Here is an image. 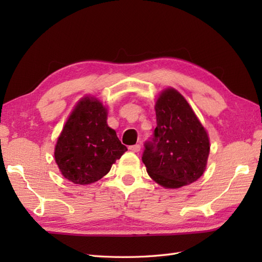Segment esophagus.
<instances>
[{
	"label": "esophagus",
	"instance_id": "34e87169",
	"mask_svg": "<svg viewBox=\"0 0 262 262\" xmlns=\"http://www.w3.org/2000/svg\"><path fill=\"white\" fill-rule=\"evenodd\" d=\"M128 149H129V151H132V152L137 153V152L141 151V145H140V144H135V145H132V146L128 147Z\"/></svg>",
	"mask_w": 262,
	"mask_h": 262
}]
</instances>
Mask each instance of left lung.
<instances>
[{
    "label": "left lung",
    "mask_w": 262,
    "mask_h": 262,
    "mask_svg": "<svg viewBox=\"0 0 262 262\" xmlns=\"http://www.w3.org/2000/svg\"><path fill=\"white\" fill-rule=\"evenodd\" d=\"M157 128L145 142L142 161L152 179L165 188H180L203 176L209 138L181 94L166 89L155 103Z\"/></svg>",
    "instance_id": "1"
}]
</instances>
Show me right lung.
Here are the masks:
<instances>
[{"mask_svg": "<svg viewBox=\"0 0 262 262\" xmlns=\"http://www.w3.org/2000/svg\"><path fill=\"white\" fill-rule=\"evenodd\" d=\"M127 151L107 124V109L85 97L76 104L55 146V161L62 174L76 185H90L108 173Z\"/></svg>", "mask_w": 262, "mask_h": 262, "instance_id": "obj_1", "label": "right lung"}]
</instances>
